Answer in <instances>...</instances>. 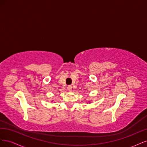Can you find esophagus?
I'll return each mask as SVG.
<instances>
[{
  "instance_id": "esophagus-1",
  "label": "esophagus",
  "mask_w": 147,
  "mask_h": 147,
  "mask_svg": "<svg viewBox=\"0 0 147 147\" xmlns=\"http://www.w3.org/2000/svg\"><path fill=\"white\" fill-rule=\"evenodd\" d=\"M67 89H68V90L69 92H71V91H72V86H68V87H67Z\"/></svg>"
}]
</instances>
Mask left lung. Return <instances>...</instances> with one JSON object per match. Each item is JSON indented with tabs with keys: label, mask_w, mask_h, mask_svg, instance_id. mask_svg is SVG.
<instances>
[{
	"label": "left lung",
	"mask_w": 147,
	"mask_h": 147,
	"mask_svg": "<svg viewBox=\"0 0 147 147\" xmlns=\"http://www.w3.org/2000/svg\"><path fill=\"white\" fill-rule=\"evenodd\" d=\"M89 103H90V102H89Z\"/></svg>",
	"instance_id": "1"
}]
</instances>
